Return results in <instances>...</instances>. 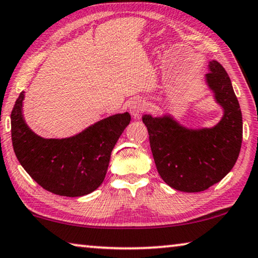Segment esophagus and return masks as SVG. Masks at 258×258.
<instances>
[{"label":"esophagus","mask_w":258,"mask_h":258,"mask_svg":"<svg viewBox=\"0 0 258 258\" xmlns=\"http://www.w3.org/2000/svg\"><path fill=\"white\" fill-rule=\"evenodd\" d=\"M130 112L131 114L133 115V118L139 119L140 115L145 112V108H146V105L140 98H134V99L131 100V103L128 105Z\"/></svg>","instance_id":"34e87169"}]
</instances>
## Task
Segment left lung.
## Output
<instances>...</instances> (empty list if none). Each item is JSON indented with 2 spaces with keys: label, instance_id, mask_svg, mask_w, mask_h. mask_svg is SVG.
<instances>
[{
  "label": "left lung",
  "instance_id": "left-lung-1",
  "mask_svg": "<svg viewBox=\"0 0 258 258\" xmlns=\"http://www.w3.org/2000/svg\"><path fill=\"white\" fill-rule=\"evenodd\" d=\"M209 70L207 82L224 108L215 127L187 130L169 117H143L158 173L176 190L208 189L230 172L241 150L242 112L230 78L216 60L210 61Z\"/></svg>",
  "mask_w": 258,
  "mask_h": 258
}]
</instances>
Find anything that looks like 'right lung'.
I'll list each match as a JSON object with an SVG mask.
<instances>
[{
    "label": "right lung",
    "mask_w": 258,
    "mask_h": 258,
    "mask_svg": "<svg viewBox=\"0 0 258 258\" xmlns=\"http://www.w3.org/2000/svg\"><path fill=\"white\" fill-rule=\"evenodd\" d=\"M21 92L12 111L13 147L20 164L44 189L63 197H83L103 183L111 152L130 124V113L100 120L67 139H44L22 115Z\"/></svg>",
    "instance_id": "obj_1"
}]
</instances>
